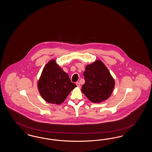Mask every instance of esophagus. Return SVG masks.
<instances>
[{
    "label": "esophagus",
    "instance_id": "34e87169",
    "mask_svg": "<svg viewBox=\"0 0 152 152\" xmlns=\"http://www.w3.org/2000/svg\"><path fill=\"white\" fill-rule=\"evenodd\" d=\"M76 85H77V86L78 87V88H80V86H81V85H80V83H78V82H77L76 83Z\"/></svg>",
    "mask_w": 152,
    "mask_h": 152
}]
</instances>
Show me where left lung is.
Returning a JSON list of instances; mask_svg holds the SVG:
<instances>
[{"label":"left lung","mask_w":152,"mask_h":152,"mask_svg":"<svg viewBox=\"0 0 152 152\" xmlns=\"http://www.w3.org/2000/svg\"><path fill=\"white\" fill-rule=\"evenodd\" d=\"M85 83L81 91L91 101L99 103L110 96L115 86L114 80L101 61L86 67L83 72Z\"/></svg>","instance_id":"1"}]
</instances>
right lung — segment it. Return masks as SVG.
<instances>
[{
  "mask_svg": "<svg viewBox=\"0 0 152 152\" xmlns=\"http://www.w3.org/2000/svg\"><path fill=\"white\" fill-rule=\"evenodd\" d=\"M76 87L69 76L51 60L43 69L38 83L39 93L44 100L51 104L63 102L69 92Z\"/></svg>",
  "mask_w": 152,
  "mask_h": 152,
  "instance_id": "obj_1",
  "label": "right lung"
}]
</instances>
